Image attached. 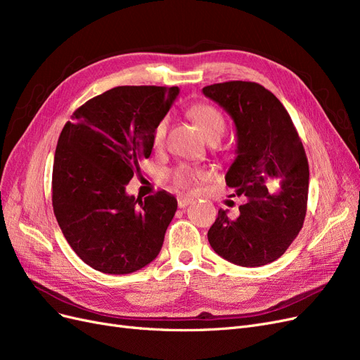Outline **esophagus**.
<instances>
[{
  "instance_id": "1",
  "label": "esophagus",
  "mask_w": 360,
  "mask_h": 360,
  "mask_svg": "<svg viewBox=\"0 0 360 360\" xmlns=\"http://www.w3.org/2000/svg\"><path fill=\"white\" fill-rule=\"evenodd\" d=\"M192 201H193V200H192L191 197H179V198H177V202H179L180 209H184V207L189 205Z\"/></svg>"
}]
</instances>
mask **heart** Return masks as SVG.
<instances>
[{
  "label": "heart",
  "mask_w": 360,
  "mask_h": 360,
  "mask_svg": "<svg viewBox=\"0 0 360 360\" xmlns=\"http://www.w3.org/2000/svg\"><path fill=\"white\" fill-rule=\"evenodd\" d=\"M189 115L193 120V123L197 124L200 134L207 139H219L225 130V120L222 114L216 110V108L200 103L195 105L189 110ZM168 129V118L159 120V123L155 126L153 130V143L155 146H160L165 139ZM207 179V172L200 168H192L188 165H179L169 172V180L180 189H188L193 186L195 183Z\"/></svg>",
  "instance_id": "b5f03b06"
}]
</instances>
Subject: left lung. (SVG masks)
I'll return each mask as SVG.
<instances>
[{
  "mask_svg": "<svg viewBox=\"0 0 360 360\" xmlns=\"http://www.w3.org/2000/svg\"><path fill=\"white\" fill-rule=\"evenodd\" d=\"M202 93L233 118L237 156L225 181L234 197H245L237 219L217 212L207 233L210 246L237 266L269 264L288 249L307 214L309 168L302 141L284 105L263 85L230 81Z\"/></svg>",
  "mask_w": 360,
  "mask_h": 360,
  "instance_id": "obj_1",
  "label": "left lung"
}]
</instances>
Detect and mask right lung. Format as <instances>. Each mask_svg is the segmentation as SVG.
Returning a JSON list of instances; mask_svg holds the SVG:
<instances>
[{
  "instance_id": "1",
  "label": "right lung",
  "mask_w": 360,
  "mask_h": 360,
  "mask_svg": "<svg viewBox=\"0 0 360 360\" xmlns=\"http://www.w3.org/2000/svg\"><path fill=\"white\" fill-rule=\"evenodd\" d=\"M179 86H115L85 102L64 124L53 158L52 207L68 243L108 275L146 267L162 249L177 200H139L126 184L153 150V130Z\"/></svg>"
}]
</instances>
